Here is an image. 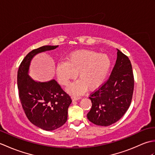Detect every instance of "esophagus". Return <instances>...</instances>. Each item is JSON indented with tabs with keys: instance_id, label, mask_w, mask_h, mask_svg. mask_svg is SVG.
Instances as JSON below:
<instances>
[{
	"instance_id": "34e87169",
	"label": "esophagus",
	"mask_w": 155,
	"mask_h": 155,
	"mask_svg": "<svg viewBox=\"0 0 155 155\" xmlns=\"http://www.w3.org/2000/svg\"><path fill=\"white\" fill-rule=\"evenodd\" d=\"M71 98H72V101H78V99H80L79 97H74V96L71 97Z\"/></svg>"
}]
</instances>
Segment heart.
Here are the masks:
<instances>
[{"label": "heart", "mask_w": 155, "mask_h": 155, "mask_svg": "<svg viewBox=\"0 0 155 155\" xmlns=\"http://www.w3.org/2000/svg\"><path fill=\"white\" fill-rule=\"evenodd\" d=\"M111 59L107 54L91 50H80L72 52L67 61L59 62L56 67L58 83L67 86L78 76V81L71 84L67 91L79 94L87 89L93 91L102 86L109 73Z\"/></svg>", "instance_id": "1"}]
</instances>
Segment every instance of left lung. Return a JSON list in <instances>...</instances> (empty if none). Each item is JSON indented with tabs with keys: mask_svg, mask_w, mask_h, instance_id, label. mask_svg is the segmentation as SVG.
<instances>
[{
	"mask_svg": "<svg viewBox=\"0 0 155 155\" xmlns=\"http://www.w3.org/2000/svg\"><path fill=\"white\" fill-rule=\"evenodd\" d=\"M117 50L116 63L108 81L89 98L92 108L87 114L91 123L109 126L126 113L132 101L134 77L132 65L126 55Z\"/></svg>",
	"mask_w": 155,
	"mask_h": 155,
	"instance_id": "left-lung-1",
	"label": "left lung"
}]
</instances>
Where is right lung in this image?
<instances>
[{
	"label": "right lung",
	"instance_id": "right-lung-1",
	"mask_svg": "<svg viewBox=\"0 0 155 155\" xmlns=\"http://www.w3.org/2000/svg\"><path fill=\"white\" fill-rule=\"evenodd\" d=\"M58 47L47 45L32 50L22 60L17 74L20 101L28 119L37 127L49 131L67 122L71 98L54 79L47 82L32 79L29 68L35 55Z\"/></svg>",
	"mask_w": 155,
	"mask_h": 155
}]
</instances>
